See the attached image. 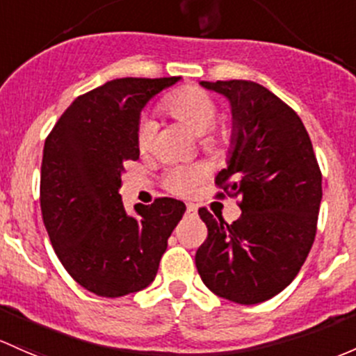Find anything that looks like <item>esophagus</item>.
<instances>
[{"label": "esophagus", "instance_id": "34e87169", "mask_svg": "<svg viewBox=\"0 0 356 356\" xmlns=\"http://www.w3.org/2000/svg\"><path fill=\"white\" fill-rule=\"evenodd\" d=\"M186 213H188L189 216H196L197 215L196 204H188V208H186Z\"/></svg>", "mask_w": 356, "mask_h": 356}]
</instances>
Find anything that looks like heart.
I'll use <instances>...</instances> for the list:
<instances>
[{
  "label": "heart",
  "instance_id": "heart-1",
  "mask_svg": "<svg viewBox=\"0 0 356 356\" xmlns=\"http://www.w3.org/2000/svg\"><path fill=\"white\" fill-rule=\"evenodd\" d=\"M162 109L165 114L174 118L181 124H184L189 131H193L196 136L207 134L209 140L213 124L216 121V104L204 90L196 87H186L168 95L162 104ZM153 133H155V124L149 119L141 121L138 126L136 143L141 152H147L152 147ZM208 175L207 165L194 163V165H177L170 168L165 177V186L168 191L181 196H188L197 189V186L204 181Z\"/></svg>",
  "mask_w": 356,
  "mask_h": 356
}]
</instances>
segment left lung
<instances>
[{
  "label": "left lung",
  "mask_w": 356,
  "mask_h": 356,
  "mask_svg": "<svg viewBox=\"0 0 356 356\" xmlns=\"http://www.w3.org/2000/svg\"><path fill=\"white\" fill-rule=\"evenodd\" d=\"M200 85L230 104V149L216 184L228 196H242V215L230 225L200 209L208 237L196 268L218 297L261 304L285 290L309 256L323 175L304 122L275 93L245 80Z\"/></svg>",
  "instance_id": "8db88e82"
}]
</instances>
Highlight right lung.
Listing matches in <instances>:
<instances>
[{
  "label": "right lung",
  "mask_w": 356,
  "mask_h": 356,
  "mask_svg": "<svg viewBox=\"0 0 356 356\" xmlns=\"http://www.w3.org/2000/svg\"><path fill=\"white\" fill-rule=\"evenodd\" d=\"M170 78H119L78 97L44 145L40 209L56 256L99 297L134 293L155 280L182 201L159 197L129 215L119 188L124 163L140 159L141 111Z\"/></svg>",
  "instance_id": "right-lung-1"
}]
</instances>
